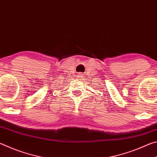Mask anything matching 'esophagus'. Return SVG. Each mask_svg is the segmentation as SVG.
Returning <instances> with one entry per match:
<instances>
[{"label":"esophagus","mask_w":157,"mask_h":157,"mask_svg":"<svg viewBox=\"0 0 157 157\" xmlns=\"http://www.w3.org/2000/svg\"><path fill=\"white\" fill-rule=\"evenodd\" d=\"M82 77H83V75H82V74L81 73H78V78L79 79H82Z\"/></svg>","instance_id":"34e87169"}]
</instances>
